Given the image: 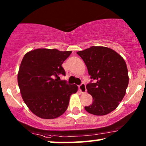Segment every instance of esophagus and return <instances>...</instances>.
I'll return each mask as SVG.
<instances>
[{
  "label": "esophagus",
  "instance_id": "obj_1",
  "mask_svg": "<svg viewBox=\"0 0 146 146\" xmlns=\"http://www.w3.org/2000/svg\"><path fill=\"white\" fill-rule=\"evenodd\" d=\"M79 90L81 91L82 94H84V93L86 92V84L84 83H82L79 86Z\"/></svg>",
  "mask_w": 146,
  "mask_h": 146
}]
</instances>
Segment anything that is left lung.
<instances>
[{
  "label": "left lung",
  "mask_w": 146,
  "mask_h": 146,
  "mask_svg": "<svg viewBox=\"0 0 146 146\" xmlns=\"http://www.w3.org/2000/svg\"><path fill=\"white\" fill-rule=\"evenodd\" d=\"M77 54L85 63L91 79L86 87L94 101L84 107L85 110L97 116L113 111L125 95L129 83L125 60L116 51L104 46H91Z\"/></svg>",
  "instance_id": "8db88e82"
}]
</instances>
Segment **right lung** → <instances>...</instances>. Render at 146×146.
<instances>
[{
	"mask_svg": "<svg viewBox=\"0 0 146 146\" xmlns=\"http://www.w3.org/2000/svg\"><path fill=\"white\" fill-rule=\"evenodd\" d=\"M71 51L38 48L24 55L18 73V84L24 102L36 116L55 118L67 110L76 84L60 80L65 76L62 64Z\"/></svg>",
	"mask_w": 146,
	"mask_h": 146,
	"instance_id": "1",
	"label": "right lung"
}]
</instances>
